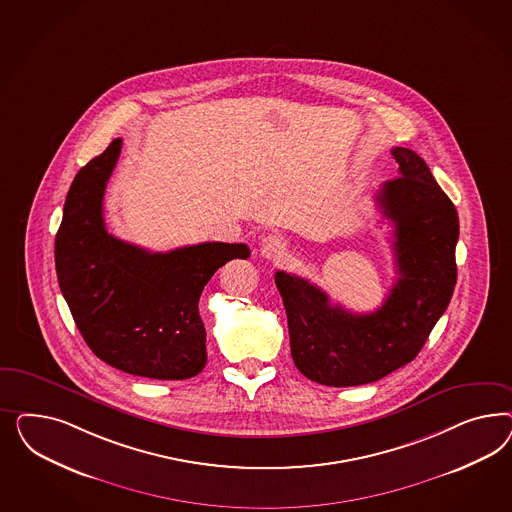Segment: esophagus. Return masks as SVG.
<instances>
[{
	"label": "esophagus",
	"mask_w": 512,
	"mask_h": 512,
	"mask_svg": "<svg viewBox=\"0 0 512 512\" xmlns=\"http://www.w3.org/2000/svg\"><path fill=\"white\" fill-rule=\"evenodd\" d=\"M287 248V242L279 234H268L261 240V255L264 259H278Z\"/></svg>",
	"instance_id": "esophagus-1"
}]
</instances>
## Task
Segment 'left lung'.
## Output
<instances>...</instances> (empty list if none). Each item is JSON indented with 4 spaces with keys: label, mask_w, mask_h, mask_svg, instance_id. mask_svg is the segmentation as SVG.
I'll list each match as a JSON object with an SVG mask.
<instances>
[{
    "label": "left lung",
    "mask_w": 512,
    "mask_h": 512,
    "mask_svg": "<svg viewBox=\"0 0 512 512\" xmlns=\"http://www.w3.org/2000/svg\"><path fill=\"white\" fill-rule=\"evenodd\" d=\"M392 155L400 176L375 195L394 225L398 268L383 306L358 315L332 306L308 279L276 272L295 366L326 387L373 383L411 362L454 293L458 212L420 155L409 148H392Z\"/></svg>",
    "instance_id": "8db88e82"
}]
</instances>
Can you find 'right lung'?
I'll return each mask as SVG.
<instances>
[{"label": "right lung", "instance_id": "right-lung-1", "mask_svg": "<svg viewBox=\"0 0 512 512\" xmlns=\"http://www.w3.org/2000/svg\"><path fill=\"white\" fill-rule=\"evenodd\" d=\"M122 139L78 171L63 206L54 259L63 298L95 357L139 377L180 381L202 372L204 285L246 244L204 242L152 253L105 229L103 195Z\"/></svg>", "mask_w": 512, "mask_h": 512}]
</instances>
